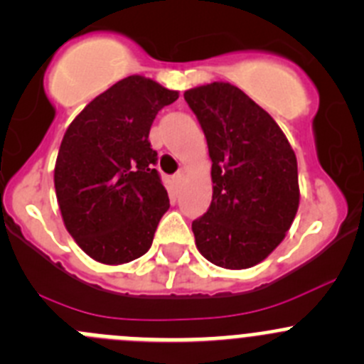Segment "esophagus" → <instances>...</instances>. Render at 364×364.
Returning <instances> with one entry per match:
<instances>
[{"instance_id":"esophagus-1","label":"esophagus","mask_w":364,"mask_h":364,"mask_svg":"<svg viewBox=\"0 0 364 364\" xmlns=\"http://www.w3.org/2000/svg\"><path fill=\"white\" fill-rule=\"evenodd\" d=\"M185 179H186V172L185 171L176 172V176H174V183H176V185H181V183L185 181Z\"/></svg>"}]
</instances>
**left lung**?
<instances>
[{
  "label": "left lung",
  "instance_id": "left-lung-1",
  "mask_svg": "<svg viewBox=\"0 0 364 364\" xmlns=\"http://www.w3.org/2000/svg\"><path fill=\"white\" fill-rule=\"evenodd\" d=\"M212 159V205L192 232L199 253L224 269L267 259L300 205L296 154L277 122L242 90L212 82L185 91Z\"/></svg>",
  "mask_w": 364,
  "mask_h": 364
}]
</instances>
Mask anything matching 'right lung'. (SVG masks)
<instances>
[{
  "label": "right lung",
  "instance_id": "right-lung-1",
  "mask_svg": "<svg viewBox=\"0 0 364 364\" xmlns=\"http://www.w3.org/2000/svg\"><path fill=\"white\" fill-rule=\"evenodd\" d=\"M178 91L131 75L98 95L64 132L53 183L68 233L91 259L120 266L145 255L168 193L149 131Z\"/></svg>",
  "mask_w": 364,
  "mask_h": 364
}]
</instances>
